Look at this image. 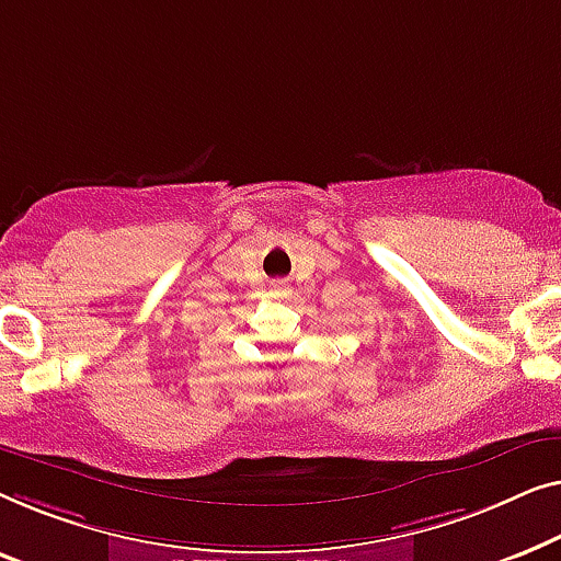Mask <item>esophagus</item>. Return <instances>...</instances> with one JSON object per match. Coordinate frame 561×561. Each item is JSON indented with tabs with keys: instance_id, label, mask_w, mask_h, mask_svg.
I'll use <instances>...</instances> for the list:
<instances>
[{
	"instance_id": "esophagus-1",
	"label": "esophagus",
	"mask_w": 561,
	"mask_h": 561,
	"mask_svg": "<svg viewBox=\"0 0 561 561\" xmlns=\"http://www.w3.org/2000/svg\"><path fill=\"white\" fill-rule=\"evenodd\" d=\"M272 287H274V295H277V297H287L289 295V284L284 282V279H277V282L272 284Z\"/></svg>"
}]
</instances>
